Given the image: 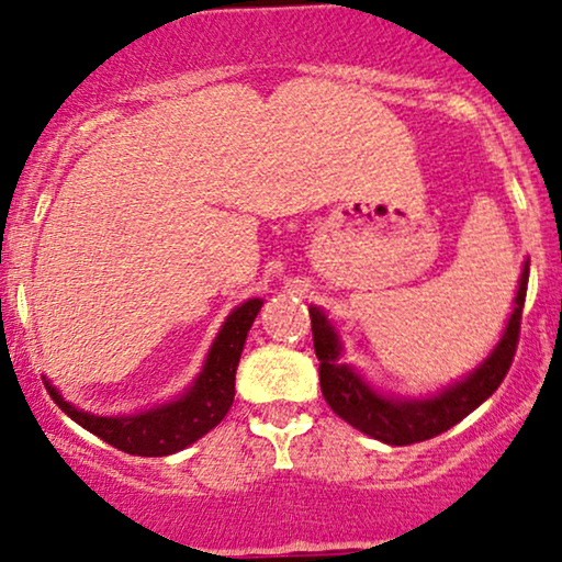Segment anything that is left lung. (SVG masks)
Listing matches in <instances>:
<instances>
[{"label": "left lung", "instance_id": "1", "mask_svg": "<svg viewBox=\"0 0 562 562\" xmlns=\"http://www.w3.org/2000/svg\"><path fill=\"white\" fill-rule=\"evenodd\" d=\"M529 265H524L521 282H518L516 308L508 318L503 339L490 352V358L477 371H472L464 381L440 392L432 400H386L379 396L368 383L352 371L350 366L339 363V339L331 324L318 308L311 311V331H314V350L318 358V381H322V394L334 415L342 417L352 428L366 436L383 440L389 446H409L420 440L436 438L443 430L464 420L470 412L480 407L487 396L506 379L514 355L518 347V334H521V308L527 301Z\"/></svg>", "mask_w": 562, "mask_h": 562}]
</instances>
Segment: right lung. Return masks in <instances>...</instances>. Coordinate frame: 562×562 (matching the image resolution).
<instances>
[{"instance_id":"obj_1","label":"right lung","mask_w":562,"mask_h":562,"mask_svg":"<svg viewBox=\"0 0 562 562\" xmlns=\"http://www.w3.org/2000/svg\"><path fill=\"white\" fill-rule=\"evenodd\" d=\"M261 308L259 297L238 305L220 329L212 345L204 371L199 373L194 386L179 402L162 404L158 409L142 412L130 417H95L75 409L64 402L54 386H48L52 400L59 404L64 415L90 430L113 449L132 453V457H168L202 438L228 415L233 396H236V368L244 352L246 334Z\"/></svg>"}]
</instances>
